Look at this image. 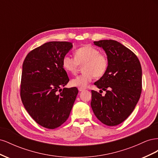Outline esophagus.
I'll list each match as a JSON object with an SVG mask.
<instances>
[{
	"mask_svg": "<svg viewBox=\"0 0 158 158\" xmlns=\"http://www.w3.org/2000/svg\"><path fill=\"white\" fill-rule=\"evenodd\" d=\"M78 90H79V92H83V91H84V90H85V88H78Z\"/></svg>",
	"mask_w": 158,
	"mask_h": 158,
	"instance_id": "34e87169",
	"label": "esophagus"
}]
</instances>
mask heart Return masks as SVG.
<instances>
[{"label": "heart", "mask_w": 158, "mask_h": 158, "mask_svg": "<svg viewBox=\"0 0 158 158\" xmlns=\"http://www.w3.org/2000/svg\"><path fill=\"white\" fill-rule=\"evenodd\" d=\"M84 73L71 80L70 84L75 87H86L92 81L95 76L102 77L108 67V59L103 54L91 45L80 47L75 52V58L69 55H65L62 65L63 69L71 74H76L79 65H83Z\"/></svg>", "instance_id": "1"}]
</instances>
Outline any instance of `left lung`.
Segmentation results:
<instances>
[{
	"label": "left lung",
	"mask_w": 158,
	"mask_h": 158,
	"mask_svg": "<svg viewBox=\"0 0 158 158\" xmlns=\"http://www.w3.org/2000/svg\"><path fill=\"white\" fill-rule=\"evenodd\" d=\"M102 48L108 59L106 73L94 84L101 89L92 90L91 107L99 120L116 126L128 117L139 101L142 92V68L138 57L114 40L94 41ZM106 94L102 96V90Z\"/></svg>",
	"instance_id": "left-lung-1"
}]
</instances>
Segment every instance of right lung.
<instances>
[{
	"label": "right lung",
	"mask_w": 158,
	"mask_h": 158,
	"mask_svg": "<svg viewBox=\"0 0 158 158\" xmlns=\"http://www.w3.org/2000/svg\"><path fill=\"white\" fill-rule=\"evenodd\" d=\"M67 41H49L30 51L22 65L20 95L23 106L40 125L54 129L67 120L78 90L63 89L69 78L62 65L73 48Z\"/></svg>",
	"instance_id": "1"
}]
</instances>
